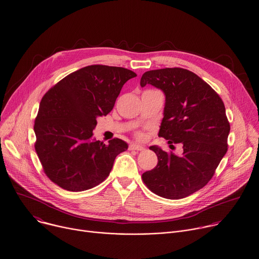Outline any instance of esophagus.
Here are the masks:
<instances>
[{"label": "esophagus", "instance_id": "esophagus-1", "mask_svg": "<svg viewBox=\"0 0 259 259\" xmlns=\"http://www.w3.org/2000/svg\"><path fill=\"white\" fill-rule=\"evenodd\" d=\"M129 150L130 151H144L145 147L142 145H138L136 143H133L129 146Z\"/></svg>", "mask_w": 259, "mask_h": 259}]
</instances>
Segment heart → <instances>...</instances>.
Segmentation results:
<instances>
[{
    "instance_id": "b5f03b06",
    "label": "heart",
    "mask_w": 259,
    "mask_h": 259,
    "mask_svg": "<svg viewBox=\"0 0 259 259\" xmlns=\"http://www.w3.org/2000/svg\"><path fill=\"white\" fill-rule=\"evenodd\" d=\"M138 138H139V139H144V134L139 133V134H138Z\"/></svg>"
}]
</instances>
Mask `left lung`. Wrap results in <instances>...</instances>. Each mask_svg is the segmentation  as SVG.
<instances>
[{
    "instance_id": "obj_1",
    "label": "left lung",
    "mask_w": 259,
    "mask_h": 259,
    "mask_svg": "<svg viewBox=\"0 0 259 259\" xmlns=\"http://www.w3.org/2000/svg\"><path fill=\"white\" fill-rule=\"evenodd\" d=\"M140 84L163 92L165 104L158 136L168 140L169 147L183 146L181 155L151 146L157 165L142 178L162 198H186L208 183L227 152L230 124L224 104L206 82L184 68L147 71Z\"/></svg>"
}]
</instances>
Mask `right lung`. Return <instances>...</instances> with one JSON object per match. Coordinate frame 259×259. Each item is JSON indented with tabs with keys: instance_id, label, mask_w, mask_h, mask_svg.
I'll return each instance as SVG.
<instances>
[{
	"instance_id": "1",
	"label": "right lung",
	"mask_w": 259,
	"mask_h": 259,
	"mask_svg": "<svg viewBox=\"0 0 259 259\" xmlns=\"http://www.w3.org/2000/svg\"><path fill=\"white\" fill-rule=\"evenodd\" d=\"M136 73L89 65L64 77L43 97L34 124L35 150L47 176L64 190L81 192L103 182L115 157L128 149L120 139L97 141V118L114 107L123 85Z\"/></svg>"
}]
</instances>
